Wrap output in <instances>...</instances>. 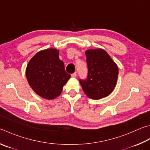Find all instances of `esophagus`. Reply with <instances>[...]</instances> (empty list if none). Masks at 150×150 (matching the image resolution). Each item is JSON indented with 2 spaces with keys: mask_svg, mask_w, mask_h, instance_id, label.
Listing matches in <instances>:
<instances>
[{
  "mask_svg": "<svg viewBox=\"0 0 150 150\" xmlns=\"http://www.w3.org/2000/svg\"><path fill=\"white\" fill-rule=\"evenodd\" d=\"M76 76H77V72H75V73H73L71 74L72 77H76Z\"/></svg>",
  "mask_w": 150,
  "mask_h": 150,
  "instance_id": "34e87169",
  "label": "esophagus"
}]
</instances>
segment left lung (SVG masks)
Instances as JSON below:
<instances>
[{"label": "left lung", "mask_w": 150, "mask_h": 150, "mask_svg": "<svg viewBox=\"0 0 150 150\" xmlns=\"http://www.w3.org/2000/svg\"><path fill=\"white\" fill-rule=\"evenodd\" d=\"M85 54L88 75L85 79H79V83L90 98L101 99L115 88L119 73L117 66L102 49L88 50Z\"/></svg>", "instance_id": "8db88e82"}]
</instances>
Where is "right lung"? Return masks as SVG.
<instances>
[{"instance_id": "1", "label": "right lung", "mask_w": 150, "mask_h": 150, "mask_svg": "<svg viewBox=\"0 0 150 150\" xmlns=\"http://www.w3.org/2000/svg\"><path fill=\"white\" fill-rule=\"evenodd\" d=\"M26 76L33 90L48 100L58 96L71 77L65 70L64 62L59 58L58 50L54 48L35 54L27 66Z\"/></svg>"}]
</instances>
